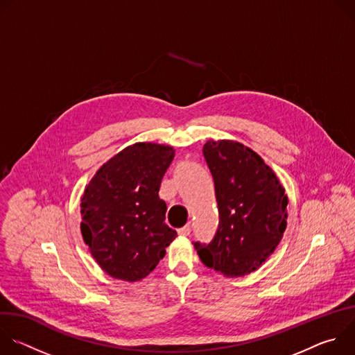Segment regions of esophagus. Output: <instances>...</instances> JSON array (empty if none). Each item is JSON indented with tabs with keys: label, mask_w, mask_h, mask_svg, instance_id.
<instances>
[{
	"label": "esophagus",
	"mask_w": 355,
	"mask_h": 355,
	"mask_svg": "<svg viewBox=\"0 0 355 355\" xmlns=\"http://www.w3.org/2000/svg\"><path fill=\"white\" fill-rule=\"evenodd\" d=\"M191 230H192V226H191V225H185L184 227L178 229V234H180V236H189Z\"/></svg>",
	"instance_id": "34e87169"
}]
</instances>
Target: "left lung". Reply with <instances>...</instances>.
<instances>
[{
    "mask_svg": "<svg viewBox=\"0 0 355 355\" xmlns=\"http://www.w3.org/2000/svg\"><path fill=\"white\" fill-rule=\"evenodd\" d=\"M204 157L215 182L219 225L209 243L195 241L200 261L226 275L256 271L286 229L288 198L272 170L248 147L207 141Z\"/></svg>",
    "mask_w": 355,
    "mask_h": 355,
    "instance_id": "obj_1",
    "label": "left lung"
}]
</instances>
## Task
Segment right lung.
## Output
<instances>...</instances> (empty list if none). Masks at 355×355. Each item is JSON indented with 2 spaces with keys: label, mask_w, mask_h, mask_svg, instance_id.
<instances>
[{
  "label": "right lung",
  "mask_w": 355,
  "mask_h": 355,
  "mask_svg": "<svg viewBox=\"0 0 355 355\" xmlns=\"http://www.w3.org/2000/svg\"><path fill=\"white\" fill-rule=\"evenodd\" d=\"M174 159L170 146L136 143L101 167L81 198V234L107 274L139 281L156 268L177 232L159 196Z\"/></svg>",
  "instance_id": "add662e5"
}]
</instances>
